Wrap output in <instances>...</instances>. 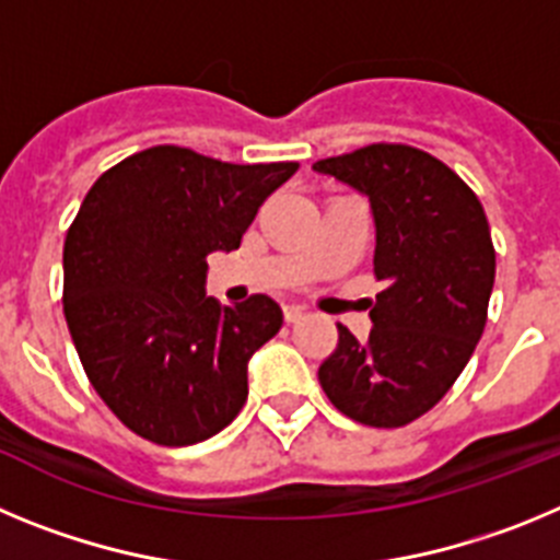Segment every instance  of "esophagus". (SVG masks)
Segmentation results:
<instances>
[{"label": "esophagus", "mask_w": 560, "mask_h": 560, "mask_svg": "<svg viewBox=\"0 0 560 560\" xmlns=\"http://www.w3.org/2000/svg\"><path fill=\"white\" fill-rule=\"evenodd\" d=\"M303 314H305V308H303V305H294V303L283 305V316H285V323H296V319H303Z\"/></svg>", "instance_id": "34e87169"}]
</instances>
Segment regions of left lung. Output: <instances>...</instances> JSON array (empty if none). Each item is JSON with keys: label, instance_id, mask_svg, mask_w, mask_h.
Here are the masks:
<instances>
[{"label": "left lung", "instance_id": "8db88e82", "mask_svg": "<svg viewBox=\"0 0 560 560\" xmlns=\"http://www.w3.org/2000/svg\"><path fill=\"white\" fill-rule=\"evenodd\" d=\"M314 171L370 201L384 283L368 303V341L339 325L319 384L364 427H407L452 389L485 330L497 275L488 219L471 187L418 148L368 145Z\"/></svg>", "mask_w": 560, "mask_h": 560}]
</instances>
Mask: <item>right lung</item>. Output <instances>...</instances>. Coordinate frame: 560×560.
Returning a JSON list of instances; mask_svg holds the SVG:
<instances>
[{
	"label": "right lung",
	"instance_id": "obj_1",
	"mask_svg": "<svg viewBox=\"0 0 560 560\" xmlns=\"http://www.w3.org/2000/svg\"><path fill=\"white\" fill-rule=\"evenodd\" d=\"M296 167L156 145L86 192L63 241V314L92 387L140 438L192 446L244 409L249 359L283 311L266 294L215 303L207 255L237 249Z\"/></svg>",
	"mask_w": 560,
	"mask_h": 560
}]
</instances>
